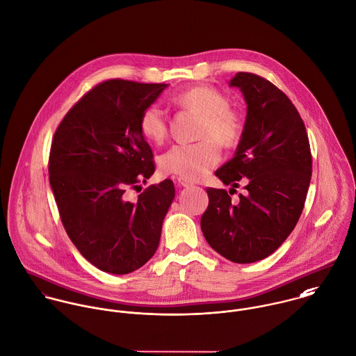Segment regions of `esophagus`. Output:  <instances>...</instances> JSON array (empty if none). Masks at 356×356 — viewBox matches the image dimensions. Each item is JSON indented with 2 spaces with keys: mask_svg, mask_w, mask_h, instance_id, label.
<instances>
[{
  "mask_svg": "<svg viewBox=\"0 0 356 356\" xmlns=\"http://www.w3.org/2000/svg\"><path fill=\"white\" fill-rule=\"evenodd\" d=\"M176 184H177V187H188V186H191L193 183L191 181H187V180H184V179H177L176 180Z\"/></svg>",
  "mask_w": 356,
  "mask_h": 356,
  "instance_id": "esophagus-1",
  "label": "esophagus"
}]
</instances>
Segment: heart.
Segmentation results:
<instances>
[{"label": "heart", "instance_id": "b5f03b06", "mask_svg": "<svg viewBox=\"0 0 356 356\" xmlns=\"http://www.w3.org/2000/svg\"><path fill=\"white\" fill-rule=\"evenodd\" d=\"M186 113L200 117L197 139L191 145H176L162 154L158 165L162 173L184 180H200L220 161V148L236 147L243 135L242 117L229 108L228 97L208 85L191 86L173 99ZM139 131L147 142L161 144L169 136L163 111L147 107L139 120Z\"/></svg>", "mask_w": 356, "mask_h": 356}]
</instances>
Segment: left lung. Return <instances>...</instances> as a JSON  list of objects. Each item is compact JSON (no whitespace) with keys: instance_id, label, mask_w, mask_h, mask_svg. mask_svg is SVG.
<instances>
[{"instance_id":"1","label":"left lung","mask_w":356,"mask_h":356,"mask_svg":"<svg viewBox=\"0 0 356 356\" xmlns=\"http://www.w3.org/2000/svg\"><path fill=\"white\" fill-rule=\"evenodd\" d=\"M246 102L243 135L234 156L216 176L246 194L236 204L225 190L207 188L209 205L201 217L205 239L218 254L238 264L263 260L294 229L307 198L312 159L304 122L274 83L250 72L229 81Z\"/></svg>"}]
</instances>
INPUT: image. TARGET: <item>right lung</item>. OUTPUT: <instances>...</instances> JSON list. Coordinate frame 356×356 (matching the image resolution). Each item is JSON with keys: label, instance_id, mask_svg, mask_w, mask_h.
I'll use <instances>...</instances> for the list:
<instances>
[{"label": "right lung", "instance_id": "add662e5", "mask_svg": "<svg viewBox=\"0 0 356 356\" xmlns=\"http://www.w3.org/2000/svg\"><path fill=\"white\" fill-rule=\"evenodd\" d=\"M168 83L108 79L89 90L58 127L49 154V183L62 222L79 253L99 270L125 275L155 253L175 186L165 179L138 202L128 187L155 170L139 131L143 111Z\"/></svg>", "mask_w": 356, "mask_h": 356}]
</instances>
